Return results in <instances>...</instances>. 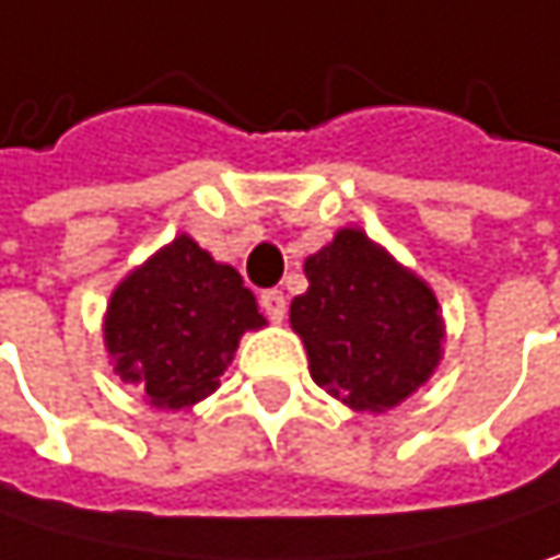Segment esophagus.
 Masks as SVG:
<instances>
[{
  "label": "esophagus",
  "mask_w": 560,
  "mask_h": 560,
  "mask_svg": "<svg viewBox=\"0 0 560 560\" xmlns=\"http://www.w3.org/2000/svg\"><path fill=\"white\" fill-rule=\"evenodd\" d=\"M259 304H262V311H266V317H269L272 324H281V320H284V294H281L279 288L262 291V294H259Z\"/></svg>",
  "instance_id": "1"
}]
</instances>
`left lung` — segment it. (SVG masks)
Masks as SVG:
<instances>
[{
  "instance_id": "obj_1",
  "label": "left lung",
  "mask_w": 560,
  "mask_h": 560,
  "mask_svg": "<svg viewBox=\"0 0 560 560\" xmlns=\"http://www.w3.org/2000/svg\"><path fill=\"white\" fill-rule=\"evenodd\" d=\"M307 291L291 301L311 378L352 410L384 413L430 382L442 362L439 298L365 230H336L304 259Z\"/></svg>"
}]
</instances>
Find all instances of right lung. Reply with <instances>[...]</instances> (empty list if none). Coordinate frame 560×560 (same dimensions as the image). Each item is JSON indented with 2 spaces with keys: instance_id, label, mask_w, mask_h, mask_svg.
<instances>
[{
  "instance_id": "add662e5",
  "label": "right lung",
  "mask_w": 560,
  "mask_h": 560,
  "mask_svg": "<svg viewBox=\"0 0 560 560\" xmlns=\"http://www.w3.org/2000/svg\"><path fill=\"white\" fill-rule=\"evenodd\" d=\"M262 327L240 272L178 233L118 281L102 336L115 375L150 407L191 410L221 387L240 336Z\"/></svg>"
}]
</instances>
